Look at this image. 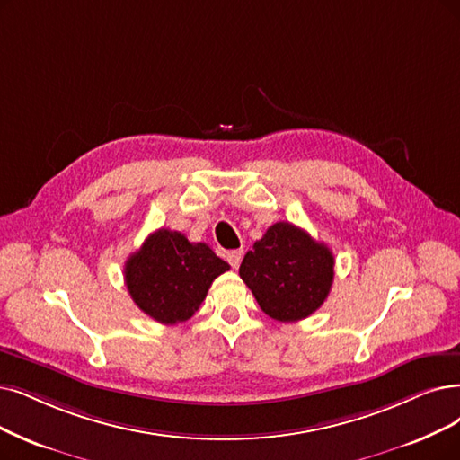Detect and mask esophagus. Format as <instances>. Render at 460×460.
Instances as JSON below:
<instances>
[{"label":"esophagus","instance_id":"obj_1","mask_svg":"<svg viewBox=\"0 0 460 460\" xmlns=\"http://www.w3.org/2000/svg\"><path fill=\"white\" fill-rule=\"evenodd\" d=\"M242 259H243V252H242V251H230V252H226V261L230 262L232 268L240 266Z\"/></svg>","mask_w":460,"mask_h":460}]
</instances>
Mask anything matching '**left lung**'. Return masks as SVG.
<instances>
[{
  "instance_id": "left-lung-1",
  "label": "left lung",
  "mask_w": 460,
  "mask_h": 460,
  "mask_svg": "<svg viewBox=\"0 0 460 460\" xmlns=\"http://www.w3.org/2000/svg\"><path fill=\"white\" fill-rule=\"evenodd\" d=\"M240 275L266 315L294 323L315 314L328 298L334 254L305 230L283 220L254 242Z\"/></svg>"
}]
</instances>
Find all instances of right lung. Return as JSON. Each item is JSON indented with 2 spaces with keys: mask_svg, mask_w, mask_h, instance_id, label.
Wrapping results in <instances>:
<instances>
[{
  "mask_svg": "<svg viewBox=\"0 0 460 460\" xmlns=\"http://www.w3.org/2000/svg\"><path fill=\"white\" fill-rule=\"evenodd\" d=\"M230 266L206 245L160 228L124 264V281L136 305L162 324L190 319L215 278Z\"/></svg>",
  "mask_w": 460,
  "mask_h": 460,
  "instance_id": "add662e5",
  "label": "right lung"
}]
</instances>
